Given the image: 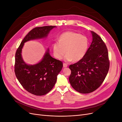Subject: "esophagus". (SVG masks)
<instances>
[{
	"instance_id": "34e87169",
	"label": "esophagus",
	"mask_w": 122,
	"mask_h": 122,
	"mask_svg": "<svg viewBox=\"0 0 122 122\" xmlns=\"http://www.w3.org/2000/svg\"><path fill=\"white\" fill-rule=\"evenodd\" d=\"M63 67H64V68L67 67H68V65H67V64H66V63H64V64H63Z\"/></svg>"
}]
</instances>
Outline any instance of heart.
Returning a JSON list of instances; mask_svg holds the SVG:
<instances>
[{"label":"heart","instance_id":"heart-1","mask_svg":"<svg viewBox=\"0 0 122 122\" xmlns=\"http://www.w3.org/2000/svg\"><path fill=\"white\" fill-rule=\"evenodd\" d=\"M89 47V40L86 36L78 33L67 31L62 34L58 42L52 43V49L54 56L61 60L67 53L65 60L67 61H78L86 55Z\"/></svg>","mask_w":122,"mask_h":122}]
</instances>
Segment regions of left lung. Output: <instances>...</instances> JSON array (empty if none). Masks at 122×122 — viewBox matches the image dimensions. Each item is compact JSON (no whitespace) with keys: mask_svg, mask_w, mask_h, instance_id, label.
Instances as JSON below:
<instances>
[{"mask_svg":"<svg viewBox=\"0 0 122 122\" xmlns=\"http://www.w3.org/2000/svg\"><path fill=\"white\" fill-rule=\"evenodd\" d=\"M93 41L85 56L70 65L69 81L80 93H92L101 86L107 74L109 61L107 48L100 36L91 31Z\"/></svg>","mask_w":122,"mask_h":122,"instance_id":"1","label":"left lung"}]
</instances>
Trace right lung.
I'll list each match as a JSON object with an SVG mask.
<instances>
[{
  "label": "right lung",
  "mask_w": 122,
  "mask_h": 122,
  "mask_svg": "<svg viewBox=\"0 0 122 122\" xmlns=\"http://www.w3.org/2000/svg\"><path fill=\"white\" fill-rule=\"evenodd\" d=\"M54 27L56 26H45L33 28L25 36L16 52L15 73L17 78L25 90L36 96L44 95L52 89L63 64L51 57L48 49L39 62L28 65L22 57V49L24 43L29 41L46 38Z\"/></svg>",
  "instance_id": "1"
}]
</instances>
